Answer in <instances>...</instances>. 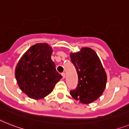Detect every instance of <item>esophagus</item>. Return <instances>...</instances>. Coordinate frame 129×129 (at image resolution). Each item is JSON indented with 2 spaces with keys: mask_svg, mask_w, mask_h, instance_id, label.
Here are the masks:
<instances>
[{
  "mask_svg": "<svg viewBox=\"0 0 129 129\" xmlns=\"http://www.w3.org/2000/svg\"><path fill=\"white\" fill-rule=\"evenodd\" d=\"M61 75H62V78H65V76H66L65 73H62V74H61Z\"/></svg>",
  "mask_w": 129,
  "mask_h": 129,
  "instance_id": "1",
  "label": "esophagus"
}]
</instances>
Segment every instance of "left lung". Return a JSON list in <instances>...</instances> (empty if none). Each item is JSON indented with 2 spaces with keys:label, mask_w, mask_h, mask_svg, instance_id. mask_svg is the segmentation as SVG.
<instances>
[{
  "label": "left lung",
  "mask_w": 129,
  "mask_h": 129,
  "mask_svg": "<svg viewBox=\"0 0 129 129\" xmlns=\"http://www.w3.org/2000/svg\"><path fill=\"white\" fill-rule=\"evenodd\" d=\"M70 57L78 78L77 87L70 94L79 103H92L102 95L107 83V74L100 59L95 51L89 47L71 53Z\"/></svg>",
  "instance_id": "1"
}]
</instances>
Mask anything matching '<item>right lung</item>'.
Here are the masks:
<instances>
[{"label": "right lung", "instance_id": "right-lung-1", "mask_svg": "<svg viewBox=\"0 0 129 129\" xmlns=\"http://www.w3.org/2000/svg\"><path fill=\"white\" fill-rule=\"evenodd\" d=\"M52 47L46 43H36L22 55L15 69L19 87L29 98L40 100L53 90L62 78L51 60Z\"/></svg>", "mask_w": 129, "mask_h": 129}]
</instances>
